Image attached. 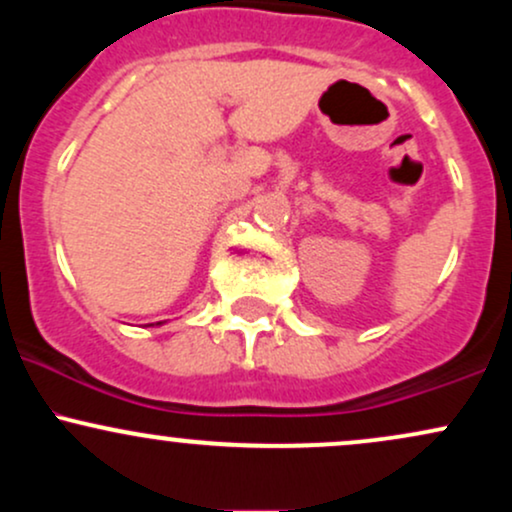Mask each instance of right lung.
Instances as JSON below:
<instances>
[{
	"label": "right lung",
	"mask_w": 512,
	"mask_h": 512,
	"mask_svg": "<svg viewBox=\"0 0 512 512\" xmlns=\"http://www.w3.org/2000/svg\"><path fill=\"white\" fill-rule=\"evenodd\" d=\"M158 325H161V322H158Z\"/></svg>",
	"instance_id": "1"
}]
</instances>
